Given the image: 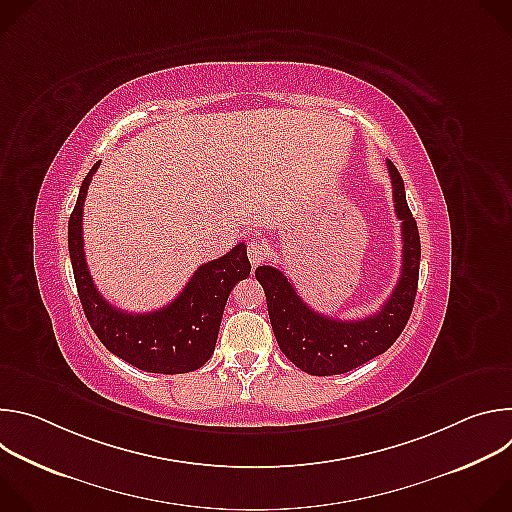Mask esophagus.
<instances>
[{
  "mask_svg": "<svg viewBox=\"0 0 512 512\" xmlns=\"http://www.w3.org/2000/svg\"><path fill=\"white\" fill-rule=\"evenodd\" d=\"M247 255H249L251 265L257 267V265H261L269 257V247L263 241H251L249 247H247Z\"/></svg>",
  "mask_w": 512,
  "mask_h": 512,
  "instance_id": "obj_1",
  "label": "esophagus"
}]
</instances>
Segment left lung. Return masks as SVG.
I'll return each instance as SVG.
<instances>
[{
  "label": "left lung",
  "instance_id": "8db88e82",
  "mask_svg": "<svg viewBox=\"0 0 512 512\" xmlns=\"http://www.w3.org/2000/svg\"><path fill=\"white\" fill-rule=\"evenodd\" d=\"M395 212L401 221L403 265L401 275L379 312L362 320H338L312 310L281 269H255L263 285L275 340L281 352L308 375L330 377L348 373L383 354L403 332L417 294L421 243L415 218L407 206L403 178L387 160Z\"/></svg>",
  "mask_w": 512,
  "mask_h": 512
}]
</instances>
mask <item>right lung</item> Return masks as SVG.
Instances as JSON below:
<instances>
[{"instance_id":"add662e5","label":"right lung","mask_w":512,"mask_h":512,"mask_svg":"<svg viewBox=\"0 0 512 512\" xmlns=\"http://www.w3.org/2000/svg\"><path fill=\"white\" fill-rule=\"evenodd\" d=\"M97 168L99 162L83 180L68 218V253L85 316L105 348L135 369L192 373L212 356L229 294L251 273L247 247L239 243L227 255L200 265L180 296L162 310L129 314L111 306L93 283L83 247V204Z\"/></svg>"}]
</instances>
